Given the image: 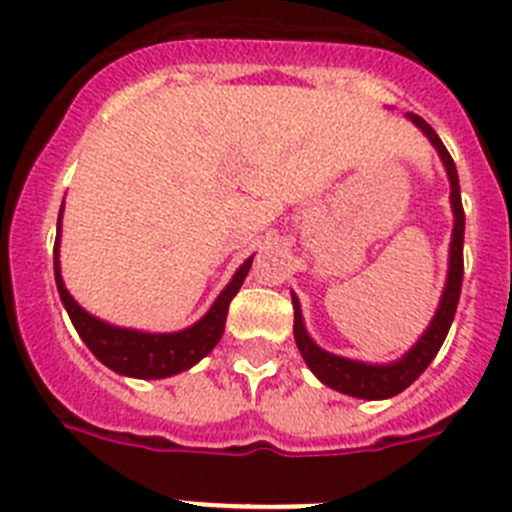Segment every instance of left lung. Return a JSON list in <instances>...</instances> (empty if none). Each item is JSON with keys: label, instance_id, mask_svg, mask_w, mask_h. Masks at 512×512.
<instances>
[{"label": "left lung", "instance_id": "8db88e82", "mask_svg": "<svg viewBox=\"0 0 512 512\" xmlns=\"http://www.w3.org/2000/svg\"><path fill=\"white\" fill-rule=\"evenodd\" d=\"M415 128L431 140V146L436 148L438 158H441L446 176H449L451 187V212H454V230H451L449 243V269H446V284H443L441 300H438L436 312H433L428 328L420 333L418 341L395 361H384V364H372V361L348 359V356H338L325 351L323 346L312 341V336L305 328V318H302V305L297 295L292 292V305H295V341L300 348L302 359L310 366V372L330 387V390L341 392L348 397H359V400H390V397L400 395L402 390H408L410 384L428 369L433 359H436L438 348H441L443 338L449 333L451 323H454V312L459 305L461 295V277H464V207H461V192H459V174H456L454 158L449 156L446 146L436 135V130L418 115H405Z\"/></svg>", "mask_w": 512, "mask_h": 512}]
</instances>
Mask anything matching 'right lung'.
<instances>
[{
  "label": "right lung",
  "mask_w": 512,
  "mask_h": 512,
  "mask_svg": "<svg viewBox=\"0 0 512 512\" xmlns=\"http://www.w3.org/2000/svg\"><path fill=\"white\" fill-rule=\"evenodd\" d=\"M61 217L63 205L58 212V230H56V248H53V271H56V287L61 295L63 307L69 312L71 323L81 341L87 343L89 351L102 361L107 369L115 374L133 379H166L174 374H182L200 364L217 341L223 338L225 318H228L230 300L238 295L248 269H251L253 256H248L238 269L233 279L225 284V289L215 297L210 310L202 315L197 323L187 325L174 333H151V330L125 328V325H112L107 320L97 318L87 312L79 302L71 297L61 277Z\"/></svg>",
  "instance_id": "right-lung-1"
}]
</instances>
